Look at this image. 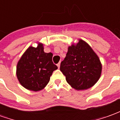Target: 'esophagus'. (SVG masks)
Returning a JSON list of instances; mask_svg holds the SVG:
<instances>
[{
	"label": "esophagus",
	"mask_w": 120,
	"mask_h": 120,
	"mask_svg": "<svg viewBox=\"0 0 120 120\" xmlns=\"http://www.w3.org/2000/svg\"><path fill=\"white\" fill-rule=\"evenodd\" d=\"M57 66H58V69H59V68H60V62H59Z\"/></svg>",
	"instance_id": "obj_1"
}]
</instances>
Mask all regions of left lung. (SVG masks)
<instances>
[{
    "label": "left lung",
    "instance_id": "left-lung-1",
    "mask_svg": "<svg viewBox=\"0 0 120 120\" xmlns=\"http://www.w3.org/2000/svg\"><path fill=\"white\" fill-rule=\"evenodd\" d=\"M60 69L73 89L86 90L92 87L100 79L102 65L90 45L83 40L78 39L76 44L68 47Z\"/></svg>",
    "mask_w": 120,
    "mask_h": 120
}]
</instances>
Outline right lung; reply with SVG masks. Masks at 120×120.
<instances>
[{
  "mask_svg": "<svg viewBox=\"0 0 120 120\" xmlns=\"http://www.w3.org/2000/svg\"><path fill=\"white\" fill-rule=\"evenodd\" d=\"M44 44L30 46L17 63L16 75L20 83L27 90L39 91L49 83L52 72L58 67L52 61V52H45Z\"/></svg>",
  "mask_w": 120,
  "mask_h": 120,
  "instance_id": "1",
  "label": "right lung"
}]
</instances>
